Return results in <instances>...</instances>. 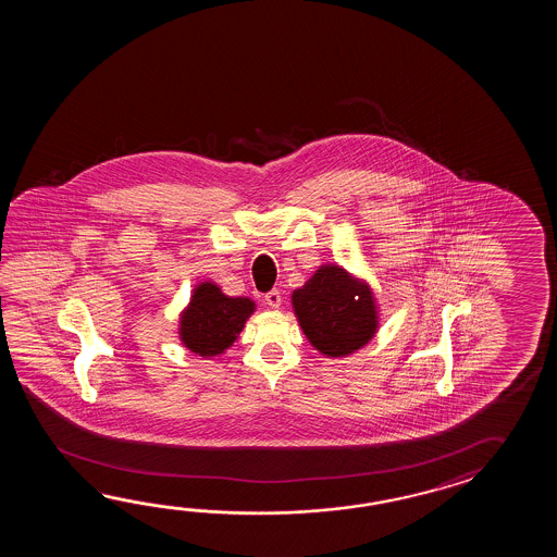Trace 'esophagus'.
I'll return each mask as SVG.
<instances>
[{"mask_svg": "<svg viewBox=\"0 0 557 557\" xmlns=\"http://www.w3.org/2000/svg\"><path fill=\"white\" fill-rule=\"evenodd\" d=\"M264 300H267V305L271 308H278L283 305V296L278 290H271V293H267L264 295Z\"/></svg>", "mask_w": 557, "mask_h": 557, "instance_id": "34e87169", "label": "esophagus"}]
</instances>
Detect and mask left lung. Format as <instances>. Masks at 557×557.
Masks as SVG:
<instances>
[{"instance_id":"1","label":"left lung","mask_w":557,"mask_h":557,"mask_svg":"<svg viewBox=\"0 0 557 557\" xmlns=\"http://www.w3.org/2000/svg\"><path fill=\"white\" fill-rule=\"evenodd\" d=\"M293 308L310 344L329 358L352 355L379 329L370 286L338 264H322L302 288H296Z\"/></svg>"}]
</instances>
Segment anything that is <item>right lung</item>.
Wrapping results in <instances>:
<instances>
[{
    "instance_id": "1",
    "label": "right lung",
    "mask_w": 557,
    "mask_h": 557,
    "mask_svg": "<svg viewBox=\"0 0 557 557\" xmlns=\"http://www.w3.org/2000/svg\"><path fill=\"white\" fill-rule=\"evenodd\" d=\"M252 312L255 302L250 298H233L223 295L216 284L201 283L181 314V341L190 352L202 358L223 355L237 341Z\"/></svg>"
}]
</instances>
